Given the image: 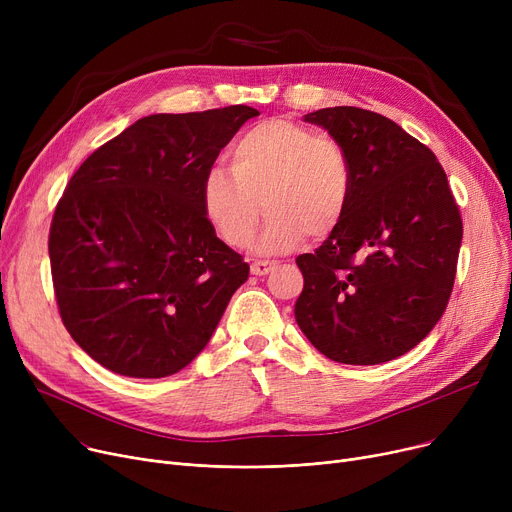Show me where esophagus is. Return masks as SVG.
<instances>
[{"instance_id":"obj_1","label":"esophagus","mask_w":512,"mask_h":512,"mask_svg":"<svg viewBox=\"0 0 512 512\" xmlns=\"http://www.w3.org/2000/svg\"><path fill=\"white\" fill-rule=\"evenodd\" d=\"M276 263H270V261H255L253 265H251V274L253 276H267L270 272H274L276 270Z\"/></svg>"}]
</instances>
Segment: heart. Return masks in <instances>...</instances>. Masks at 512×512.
Listing matches in <instances>:
<instances>
[{
    "mask_svg": "<svg viewBox=\"0 0 512 512\" xmlns=\"http://www.w3.org/2000/svg\"><path fill=\"white\" fill-rule=\"evenodd\" d=\"M232 172L211 168L201 184V207L230 247H249L263 201L270 220L257 242L263 255L286 253L311 236L330 234L351 199V168L342 147L284 118L247 130L230 151Z\"/></svg>",
    "mask_w": 512,
    "mask_h": 512,
    "instance_id": "heart-1",
    "label": "heart"
}]
</instances>
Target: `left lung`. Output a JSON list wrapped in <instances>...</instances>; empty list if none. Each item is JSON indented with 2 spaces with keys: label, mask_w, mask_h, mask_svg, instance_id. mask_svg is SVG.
I'll use <instances>...</instances> for the list:
<instances>
[{
  "label": "left lung",
  "mask_w": 512,
  "mask_h": 512,
  "mask_svg": "<svg viewBox=\"0 0 512 512\" xmlns=\"http://www.w3.org/2000/svg\"><path fill=\"white\" fill-rule=\"evenodd\" d=\"M351 168V199L315 253L297 257L305 286L294 317L321 355L378 365L409 353L442 317L463 222L436 155L396 122L361 107H324Z\"/></svg>",
  "instance_id": "1"
}]
</instances>
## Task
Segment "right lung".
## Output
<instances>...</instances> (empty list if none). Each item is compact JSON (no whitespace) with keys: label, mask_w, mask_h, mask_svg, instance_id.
Returning <instances> with one entry per match:
<instances>
[{"label":"right lung","mask_w":512,"mask_h":512,"mask_svg":"<svg viewBox=\"0 0 512 512\" xmlns=\"http://www.w3.org/2000/svg\"><path fill=\"white\" fill-rule=\"evenodd\" d=\"M255 116L228 105L141 118L70 178L49 230L53 290L66 330L105 369L178 373L247 282L249 263L205 218L201 184Z\"/></svg>","instance_id":"add662e5"}]
</instances>
